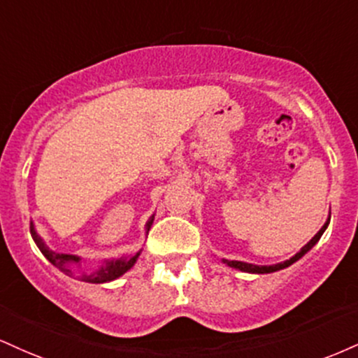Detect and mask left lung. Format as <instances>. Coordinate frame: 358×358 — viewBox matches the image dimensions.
Masks as SVG:
<instances>
[{
	"mask_svg": "<svg viewBox=\"0 0 358 358\" xmlns=\"http://www.w3.org/2000/svg\"><path fill=\"white\" fill-rule=\"evenodd\" d=\"M330 223V218L325 222V225L318 230V234L313 236L310 242L302 247L299 253H295L294 257L290 258V260H285L282 262V264H277V265H253V264H245V262H238V260H223V264H227L228 266H231V268H236V270H242V272H248V273H272V272H277V270H282V268H287V266H290L292 264H295L296 260H300L305 253L308 252L310 248L315 245L318 240H320V236L324 235V231L327 230V227H329Z\"/></svg>",
	"mask_w": 358,
	"mask_h": 358,
	"instance_id": "left-lung-1",
	"label": "left lung"
}]
</instances>
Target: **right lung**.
I'll use <instances>...</instances> for the list:
<instances>
[{"instance_id":"1","label":"right lung","mask_w":358,"mask_h":358,"mask_svg":"<svg viewBox=\"0 0 358 358\" xmlns=\"http://www.w3.org/2000/svg\"><path fill=\"white\" fill-rule=\"evenodd\" d=\"M152 223H153V217L150 218L148 223H146V234H148ZM29 231H31L34 243H36L38 248L41 250L43 255L48 258V260L56 266V268H59L63 273L70 275L71 277L73 275L71 265H78L81 258L76 255H68V253H56V252H53V250H50L48 247H46V243L43 242L41 236L36 234L33 222H31V225H29ZM140 253L141 252H136L135 255L118 258V260H106L105 265H101L94 273L81 275V280H83V282H90V283H105V282H111V280H116L118 277H122L123 273H127L128 270L135 265V262L138 260V257H140Z\"/></svg>"}]
</instances>
